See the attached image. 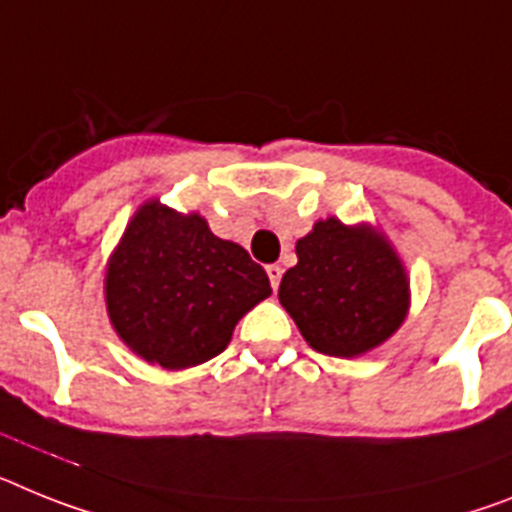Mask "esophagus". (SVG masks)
<instances>
[{"mask_svg": "<svg viewBox=\"0 0 512 512\" xmlns=\"http://www.w3.org/2000/svg\"><path fill=\"white\" fill-rule=\"evenodd\" d=\"M268 278H270V286H273V291L278 289V283H281V276H283V268L281 265H268Z\"/></svg>", "mask_w": 512, "mask_h": 512, "instance_id": "obj_1", "label": "esophagus"}]
</instances>
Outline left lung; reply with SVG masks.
I'll return each instance as SVG.
<instances>
[{"instance_id": "8db88e82", "label": "left lung", "mask_w": 512, "mask_h": 512, "mask_svg": "<svg viewBox=\"0 0 512 512\" xmlns=\"http://www.w3.org/2000/svg\"><path fill=\"white\" fill-rule=\"evenodd\" d=\"M296 257L299 263L283 273L278 299L320 354H369L409 317L406 265L372 223L320 218L296 242Z\"/></svg>"}]
</instances>
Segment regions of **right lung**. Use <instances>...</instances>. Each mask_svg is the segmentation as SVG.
<instances>
[{
    "instance_id": "1",
    "label": "right lung",
    "mask_w": 512,
    "mask_h": 512,
    "mask_svg": "<svg viewBox=\"0 0 512 512\" xmlns=\"http://www.w3.org/2000/svg\"><path fill=\"white\" fill-rule=\"evenodd\" d=\"M270 294L247 249L158 197L135 210L103 278L106 315L124 346L171 372L221 354L236 322Z\"/></svg>"
}]
</instances>
